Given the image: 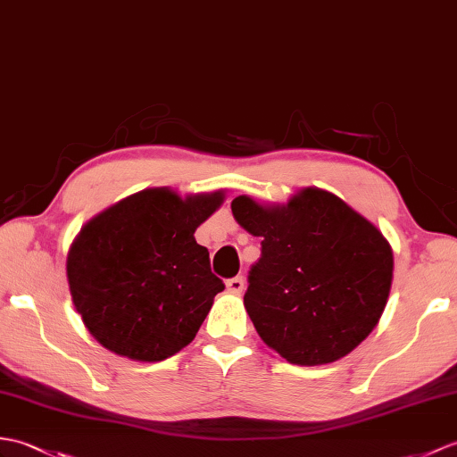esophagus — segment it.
Returning <instances> with one entry per match:
<instances>
[{
    "mask_svg": "<svg viewBox=\"0 0 457 457\" xmlns=\"http://www.w3.org/2000/svg\"><path fill=\"white\" fill-rule=\"evenodd\" d=\"M226 286H228V290H229V292H233V294H241V292H243V288H245V280H243L241 277H233V278H229V280L226 282Z\"/></svg>",
    "mask_w": 457,
    "mask_h": 457,
    "instance_id": "34e87169",
    "label": "esophagus"
}]
</instances>
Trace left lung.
Wrapping results in <instances>:
<instances>
[{
  "label": "left lung",
  "mask_w": 457,
  "mask_h": 457,
  "mask_svg": "<svg viewBox=\"0 0 457 457\" xmlns=\"http://www.w3.org/2000/svg\"><path fill=\"white\" fill-rule=\"evenodd\" d=\"M231 212L262 239L243 302L264 343L292 364L317 366L372 333L394 277V253L376 226L320 188L274 208L237 196Z\"/></svg>",
  "instance_id": "8db88e82"
}]
</instances>
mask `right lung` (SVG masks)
Here are the masks:
<instances>
[{"instance_id":"1","label":"right lung","mask_w":457,"mask_h":457,"mask_svg":"<svg viewBox=\"0 0 457 457\" xmlns=\"http://www.w3.org/2000/svg\"><path fill=\"white\" fill-rule=\"evenodd\" d=\"M221 200V193L183 200L169 188L142 190L79 231L66 264L70 292L104 348L157 362L196 337L226 286L195 231Z\"/></svg>"}]
</instances>
